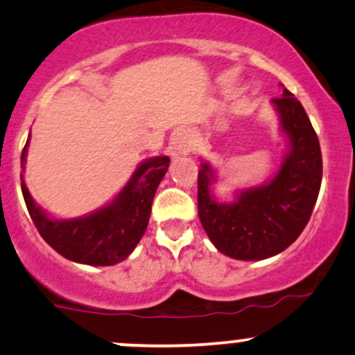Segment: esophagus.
I'll list each match as a JSON object with an SVG mask.
<instances>
[{
	"label": "esophagus",
	"mask_w": 355,
	"mask_h": 355,
	"mask_svg": "<svg viewBox=\"0 0 355 355\" xmlns=\"http://www.w3.org/2000/svg\"><path fill=\"white\" fill-rule=\"evenodd\" d=\"M190 148H192V138H190V135L187 133V131H178V133L171 138L170 151L173 158H178L180 155H187L190 151Z\"/></svg>",
	"instance_id": "obj_1"
}]
</instances>
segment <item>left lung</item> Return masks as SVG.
I'll list each match as a JSON object with an SVG mask.
<instances>
[{
	"label": "left lung",
	"instance_id": "left-lung-1",
	"mask_svg": "<svg viewBox=\"0 0 355 355\" xmlns=\"http://www.w3.org/2000/svg\"><path fill=\"white\" fill-rule=\"evenodd\" d=\"M286 138L282 166L266 184L237 190L232 202H217L216 170H198V217L222 254L241 261L271 258L293 244L309 224L322 184V151L302 103L283 87L271 99Z\"/></svg>",
	"mask_w": 355,
	"mask_h": 355
}]
</instances>
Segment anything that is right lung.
<instances>
[{
	"label": "right lung",
	"instance_id": "add662e5",
	"mask_svg": "<svg viewBox=\"0 0 355 355\" xmlns=\"http://www.w3.org/2000/svg\"><path fill=\"white\" fill-rule=\"evenodd\" d=\"M28 143L30 138L21 151L23 166ZM168 157H153L141 162L114 200L76 219L50 217L30 196L23 175L21 192L35 227L58 254L89 266H112L126 259L145 234L151 202L168 170Z\"/></svg>",
	"mask_w": 355,
	"mask_h": 355
}]
</instances>
